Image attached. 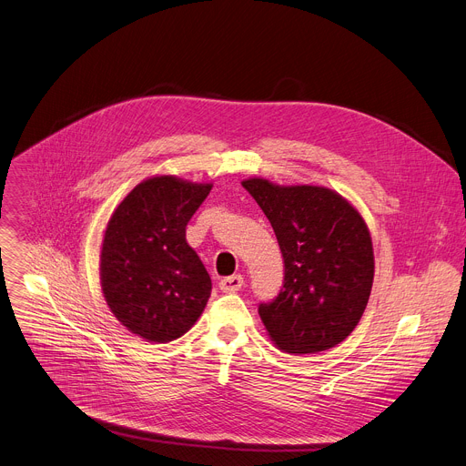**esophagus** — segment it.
<instances>
[{
    "label": "esophagus",
    "mask_w": 466,
    "mask_h": 466,
    "mask_svg": "<svg viewBox=\"0 0 466 466\" xmlns=\"http://www.w3.org/2000/svg\"><path fill=\"white\" fill-rule=\"evenodd\" d=\"M243 286V277L241 275H230V277H225L219 280V288L225 291V293H234V291H239Z\"/></svg>",
    "instance_id": "esophagus-1"
}]
</instances>
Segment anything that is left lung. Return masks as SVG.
<instances>
[{
	"mask_svg": "<svg viewBox=\"0 0 466 466\" xmlns=\"http://www.w3.org/2000/svg\"><path fill=\"white\" fill-rule=\"evenodd\" d=\"M241 186L269 219L282 258L284 284L258 314L275 346L307 355L334 348L360 321L373 284V247L359 211L319 186Z\"/></svg>",
	"mask_w": 466,
	"mask_h": 466,
	"instance_id": "obj_1",
	"label": "left lung"
}]
</instances>
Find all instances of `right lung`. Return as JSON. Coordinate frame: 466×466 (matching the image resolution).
<instances>
[{"mask_svg": "<svg viewBox=\"0 0 466 466\" xmlns=\"http://www.w3.org/2000/svg\"><path fill=\"white\" fill-rule=\"evenodd\" d=\"M211 184L154 177L116 206L100 252V282L115 318L147 342L167 344L202 314L211 279L186 227Z\"/></svg>", "mask_w": 466, "mask_h": 466, "instance_id": "right-lung-1", "label": "right lung"}]
</instances>
